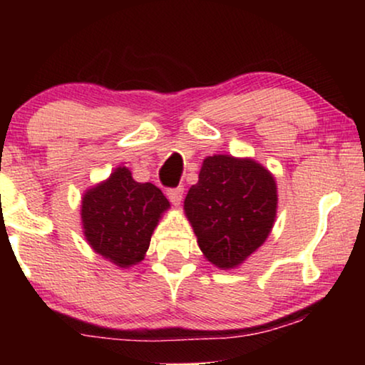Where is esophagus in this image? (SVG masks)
Segmentation results:
<instances>
[{"label":"esophagus","mask_w":365,"mask_h":365,"mask_svg":"<svg viewBox=\"0 0 365 365\" xmlns=\"http://www.w3.org/2000/svg\"><path fill=\"white\" fill-rule=\"evenodd\" d=\"M182 192H184V187L182 186H178V187H169L166 194L169 197V201H171L173 204H179L181 202L182 199Z\"/></svg>","instance_id":"obj_1"}]
</instances>
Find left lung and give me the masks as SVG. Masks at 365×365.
Returning a JSON list of instances; mask_svg holds the SVG:
<instances>
[{"label":"left lung","mask_w":365,"mask_h":365,"mask_svg":"<svg viewBox=\"0 0 365 365\" xmlns=\"http://www.w3.org/2000/svg\"><path fill=\"white\" fill-rule=\"evenodd\" d=\"M272 174L252 159L209 156L184 199L187 219L209 262L231 269L256 251L276 219Z\"/></svg>","instance_id":"1"}]
</instances>
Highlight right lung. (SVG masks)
Here are the masks:
<instances>
[{
  "label": "right lung",
  "instance_id": "add662e5",
  "mask_svg": "<svg viewBox=\"0 0 365 365\" xmlns=\"http://www.w3.org/2000/svg\"><path fill=\"white\" fill-rule=\"evenodd\" d=\"M169 201L151 182H136L126 168H118L106 182L83 197L84 236L98 254L119 267L141 262L151 234Z\"/></svg>",
  "mask_w": 365,
  "mask_h": 365
}]
</instances>
